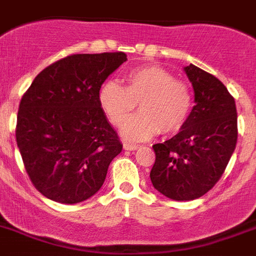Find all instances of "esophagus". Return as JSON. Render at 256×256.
<instances>
[{"mask_svg":"<svg viewBox=\"0 0 256 256\" xmlns=\"http://www.w3.org/2000/svg\"><path fill=\"white\" fill-rule=\"evenodd\" d=\"M139 148V146L138 144H134V143H128V142H125L124 143V150H135Z\"/></svg>","mask_w":256,"mask_h":256,"instance_id":"obj_1","label":"esophagus"}]
</instances>
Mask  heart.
<instances>
[{"label": "heart", "instance_id": "b5f03b06", "mask_svg": "<svg viewBox=\"0 0 256 256\" xmlns=\"http://www.w3.org/2000/svg\"><path fill=\"white\" fill-rule=\"evenodd\" d=\"M142 110L128 118L137 103ZM99 104L110 124L122 126V135L131 140H144L157 135L175 134L184 128L192 110L193 96L184 81L175 80L160 66L128 70L125 88L106 81L99 90Z\"/></svg>", "mask_w": 256, "mask_h": 256}]
</instances>
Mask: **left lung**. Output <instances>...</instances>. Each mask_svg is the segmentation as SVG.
I'll use <instances>...</instances> for the list:
<instances>
[{
	"label": "left lung",
	"instance_id": "left-lung-1",
	"mask_svg": "<svg viewBox=\"0 0 256 256\" xmlns=\"http://www.w3.org/2000/svg\"><path fill=\"white\" fill-rule=\"evenodd\" d=\"M184 70L196 106L175 136L153 146L150 175L156 190L175 201L198 198L219 182L238 135L234 98L223 82L193 64Z\"/></svg>",
	"mask_w": 256,
	"mask_h": 256
}]
</instances>
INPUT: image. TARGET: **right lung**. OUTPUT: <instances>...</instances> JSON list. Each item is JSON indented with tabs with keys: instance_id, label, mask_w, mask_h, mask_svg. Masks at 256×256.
<instances>
[{
	"instance_id": "1",
	"label": "right lung",
	"mask_w": 256,
	"mask_h": 256,
	"mask_svg": "<svg viewBox=\"0 0 256 256\" xmlns=\"http://www.w3.org/2000/svg\"><path fill=\"white\" fill-rule=\"evenodd\" d=\"M126 54H73L46 66L22 96L16 136L24 168L40 193L60 204L94 196L122 150L99 104L103 82Z\"/></svg>"
}]
</instances>
